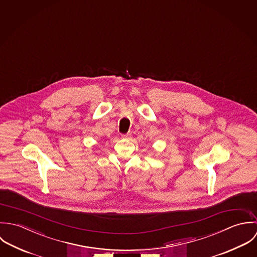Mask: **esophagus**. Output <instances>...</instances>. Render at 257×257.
Masks as SVG:
<instances>
[{"instance_id":"1","label":"esophagus","mask_w":257,"mask_h":257,"mask_svg":"<svg viewBox=\"0 0 257 257\" xmlns=\"http://www.w3.org/2000/svg\"><path fill=\"white\" fill-rule=\"evenodd\" d=\"M122 138L123 139H130L131 138V134H124V135H122Z\"/></svg>"}]
</instances>
